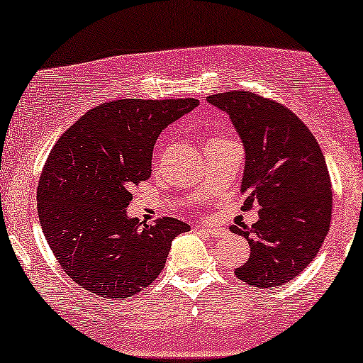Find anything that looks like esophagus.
<instances>
[{"label":"esophagus","instance_id":"1","mask_svg":"<svg viewBox=\"0 0 363 363\" xmlns=\"http://www.w3.org/2000/svg\"><path fill=\"white\" fill-rule=\"evenodd\" d=\"M196 230L201 231V233L209 235V237H223L225 230L223 228H215V226H196Z\"/></svg>","mask_w":363,"mask_h":363}]
</instances>
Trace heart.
I'll use <instances>...</instances> for the list:
<instances>
[{
    "mask_svg": "<svg viewBox=\"0 0 363 363\" xmlns=\"http://www.w3.org/2000/svg\"><path fill=\"white\" fill-rule=\"evenodd\" d=\"M216 142H221V138H211L208 142V145H211V143H216Z\"/></svg>",
    "mask_w": 363,
    "mask_h": 363,
    "instance_id": "heart-1",
    "label": "heart"
}]
</instances>
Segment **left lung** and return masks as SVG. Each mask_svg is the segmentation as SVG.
<instances>
[{
  "mask_svg": "<svg viewBox=\"0 0 363 363\" xmlns=\"http://www.w3.org/2000/svg\"><path fill=\"white\" fill-rule=\"evenodd\" d=\"M245 147L243 211L259 206V221L231 226L250 257L235 276L255 289H276L298 277L318 255L331 223L333 191L325 155L289 108L250 91L211 94Z\"/></svg>",
  "mask_w": 363,
  "mask_h": 363,
  "instance_id": "8db88e82",
  "label": "left lung"
}]
</instances>
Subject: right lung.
Instances as JSON below:
<instances>
[{"instance_id": "add662e5", "label": "right lung", "mask_w": 363, "mask_h": 363, "mask_svg": "<svg viewBox=\"0 0 363 363\" xmlns=\"http://www.w3.org/2000/svg\"><path fill=\"white\" fill-rule=\"evenodd\" d=\"M198 104L106 101L52 147L37 187L38 218L59 265L86 291L106 299L138 294L162 272L172 240L191 230L170 216L142 226L125 209L132 187L150 177L157 137Z\"/></svg>"}]
</instances>
